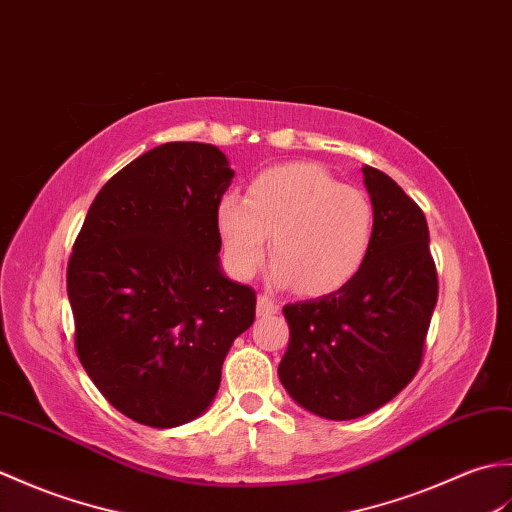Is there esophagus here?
<instances>
[{
  "instance_id": "esophagus-1",
  "label": "esophagus",
  "mask_w": 512,
  "mask_h": 512,
  "mask_svg": "<svg viewBox=\"0 0 512 512\" xmlns=\"http://www.w3.org/2000/svg\"><path fill=\"white\" fill-rule=\"evenodd\" d=\"M278 311V304L269 298V295H258V304H256V313L258 315H271Z\"/></svg>"
}]
</instances>
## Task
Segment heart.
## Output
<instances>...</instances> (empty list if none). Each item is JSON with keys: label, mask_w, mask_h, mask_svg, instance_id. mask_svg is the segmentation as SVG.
Listing matches in <instances>:
<instances>
[{"label": "heart", "mask_w": 512, "mask_h": 512, "mask_svg": "<svg viewBox=\"0 0 512 512\" xmlns=\"http://www.w3.org/2000/svg\"><path fill=\"white\" fill-rule=\"evenodd\" d=\"M217 225L234 276L256 274L271 236L276 280L304 295H328L366 263L374 208L366 192L339 184L322 166L291 162L256 175L245 199L223 197Z\"/></svg>", "instance_id": "1"}]
</instances>
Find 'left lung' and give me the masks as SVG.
<instances>
[{
    "label": "left lung",
    "instance_id": "8db88e82",
    "mask_svg": "<svg viewBox=\"0 0 512 512\" xmlns=\"http://www.w3.org/2000/svg\"><path fill=\"white\" fill-rule=\"evenodd\" d=\"M361 170L374 208L366 263L339 291L282 309L289 348L280 383L304 410L331 420L379 410L414 379L438 300L423 210L392 177Z\"/></svg>",
    "mask_w": 512,
    "mask_h": 512
}]
</instances>
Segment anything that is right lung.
<instances>
[{
  "mask_svg": "<svg viewBox=\"0 0 512 512\" xmlns=\"http://www.w3.org/2000/svg\"><path fill=\"white\" fill-rule=\"evenodd\" d=\"M234 170L212 144L168 142L100 188L67 263L74 344L135 423H190L217 396L256 291L221 271L217 208Z\"/></svg>",
  "mask_w": 512,
  "mask_h": 512,
  "instance_id": "obj_1",
  "label": "right lung"
}]
</instances>
